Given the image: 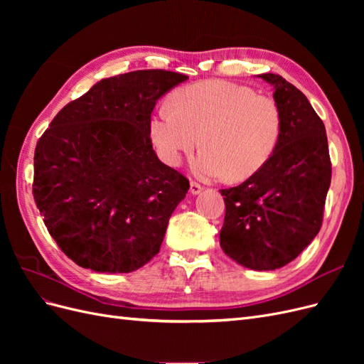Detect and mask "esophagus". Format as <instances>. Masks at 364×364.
Returning <instances> with one entry per match:
<instances>
[{
    "label": "esophagus",
    "mask_w": 364,
    "mask_h": 364,
    "mask_svg": "<svg viewBox=\"0 0 364 364\" xmlns=\"http://www.w3.org/2000/svg\"><path fill=\"white\" fill-rule=\"evenodd\" d=\"M202 190H203V186L199 185L197 182H191V183H190V193H191V194L196 196V194H199Z\"/></svg>",
    "instance_id": "esophagus-1"
}]
</instances>
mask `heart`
<instances>
[{"label": "heart", "instance_id": "obj_1", "mask_svg": "<svg viewBox=\"0 0 364 364\" xmlns=\"http://www.w3.org/2000/svg\"><path fill=\"white\" fill-rule=\"evenodd\" d=\"M156 109L149 135L158 156L178 167L185 153L203 147L193 161L199 178L246 181L272 158L282 134L278 103L247 86L205 80L171 95Z\"/></svg>", "mask_w": 364, "mask_h": 364}]
</instances>
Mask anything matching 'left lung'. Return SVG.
<instances>
[{
    "label": "left lung",
    "mask_w": 364,
    "mask_h": 364,
    "mask_svg": "<svg viewBox=\"0 0 364 364\" xmlns=\"http://www.w3.org/2000/svg\"><path fill=\"white\" fill-rule=\"evenodd\" d=\"M273 86L282 134L272 158L247 181L220 190L226 214L220 246L252 270L293 261L322 226L331 161L323 121L308 98L278 74H259Z\"/></svg>",
    "instance_id": "8db88e82"
}]
</instances>
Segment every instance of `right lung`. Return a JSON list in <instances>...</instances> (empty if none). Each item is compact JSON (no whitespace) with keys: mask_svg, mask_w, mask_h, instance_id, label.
<instances>
[{"mask_svg":"<svg viewBox=\"0 0 364 364\" xmlns=\"http://www.w3.org/2000/svg\"><path fill=\"white\" fill-rule=\"evenodd\" d=\"M186 79L164 70L103 79L39 138L33 196L50 235L77 266L129 273L159 252L190 182L158 159L149 123L159 98Z\"/></svg>","mask_w":364,"mask_h":364,"instance_id":"right-lung-1","label":"right lung"}]
</instances>
